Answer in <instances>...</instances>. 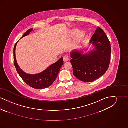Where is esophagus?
<instances>
[{"instance_id": "obj_1", "label": "esophagus", "mask_w": 128, "mask_h": 128, "mask_svg": "<svg viewBox=\"0 0 128 128\" xmlns=\"http://www.w3.org/2000/svg\"><path fill=\"white\" fill-rule=\"evenodd\" d=\"M63 60L64 62H67L69 60V58L68 55H65L63 56Z\"/></svg>"}]
</instances>
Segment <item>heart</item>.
<instances>
[{"label":"heart","mask_w":128,"mask_h":128,"mask_svg":"<svg viewBox=\"0 0 128 128\" xmlns=\"http://www.w3.org/2000/svg\"><path fill=\"white\" fill-rule=\"evenodd\" d=\"M76 32H78V30H76ZM84 31H80L78 33V38L79 39L81 38L82 37L84 36Z\"/></svg>","instance_id":"b5f03b06"}]
</instances>
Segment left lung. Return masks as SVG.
<instances>
[{
    "mask_svg": "<svg viewBox=\"0 0 128 128\" xmlns=\"http://www.w3.org/2000/svg\"><path fill=\"white\" fill-rule=\"evenodd\" d=\"M90 44L95 46L88 53L74 50L70 53L73 75L84 82H92L107 71L111 58L110 41L101 28L98 27L92 37Z\"/></svg>",
    "mask_w": 128,
    "mask_h": 128,
    "instance_id": "obj_1",
    "label": "left lung"
}]
</instances>
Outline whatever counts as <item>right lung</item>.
I'll use <instances>...</instances> for the list:
<instances>
[{
  "label": "right lung",
  "instance_id": "obj_1",
  "mask_svg": "<svg viewBox=\"0 0 128 128\" xmlns=\"http://www.w3.org/2000/svg\"><path fill=\"white\" fill-rule=\"evenodd\" d=\"M32 30H33L32 29H30L28 30L20 38V39L28 36ZM18 41L15 44L13 53L14 65L20 77L24 81L26 84L34 89H44L52 85L56 79L61 66L63 64V58H60L58 61L50 65L41 73L36 74H27L24 72L20 68L16 61L15 49Z\"/></svg>",
  "mask_w": 128,
  "mask_h": 128
}]
</instances>
